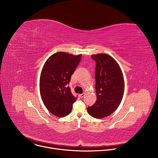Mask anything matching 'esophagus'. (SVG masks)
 Here are the masks:
<instances>
[{"label":"esophagus","instance_id":"34e87169","mask_svg":"<svg viewBox=\"0 0 158 158\" xmlns=\"http://www.w3.org/2000/svg\"><path fill=\"white\" fill-rule=\"evenodd\" d=\"M84 96H85V94H84V93H82V94H79V97L80 98H83L84 97Z\"/></svg>","mask_w":158,"mask_h":158}]
</instances>
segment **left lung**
<instances>
[{
	"instance_id": "8db88e82",
	"label": "left lung",
	"mask_w": 158,
	"mask_h": 158,
	"mask_svg": "<svg viewBox=\"0 0 158 158\" xmlns=\"http://www.w3.org/2000/svg\"><path fill=\"white\" fill-rule=\"evenodd\" d=\"M96 62L95 104L87 107L88 113L95 118L110 116L117 109L122 101L124 81L118 63L105 54L91 56Z\"/></svg>"
}]
</instances>
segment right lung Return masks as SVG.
<instances>
[{
	"mask_svg": "<svg viewBox=\"0 0 158 158\" xmlns=\"http://www.w3.org/2000/svg\"><path fill=\"white\" fill-rule=\"evenodd\" d=\"M81 57V54L58 52L50 56L42 67L39 82L40 96L48 110L57 117L68 115L77 99L66 85Z\"/></svg>",
	"mask_w": 158,
	"mask_h": 158,
	"instance_id": "1",
	"label": "right lung"
}]
</instances>
